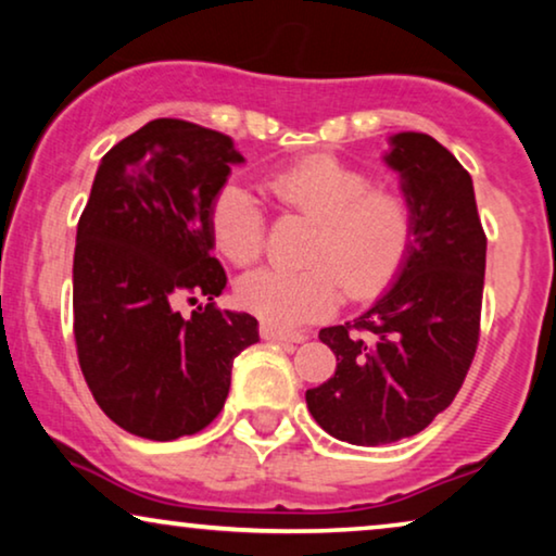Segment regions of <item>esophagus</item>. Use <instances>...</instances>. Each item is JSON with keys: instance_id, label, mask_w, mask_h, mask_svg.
<instances>
[{"instance_id": "esophagus-1", "label": "esophagus", "mask_w": 556, "mask_h": 556, "mask_svg": "<svg viewBox=\"0 0 556 556\" xmlns=\"http://www.w3.org/2000/svg\"><path fill=\"white\" fill-rule=\"evenodd\" d=\"M261 337L265 341H286V344H301V341H306L301 331H288V329H280V326H273V324H263L261 326Z\"/></svg>"}]
</instances>
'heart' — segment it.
<instances>
[{"label":"heart","instance_id":"obj_1","mask_svg":"<svg viewBox=\"0 0 556 556\" xmlns=\"http://www.w3.org/2000/svg\"><path fill=\"white\" fill-rule=\"evenodd\" d=\"M268 189L288 207L318 217L306 268H257L238 286V299L263 321L308 324L344 299L375 295L405 265L415 242V207L397 187H371V177L337 156H306L273 172ZM212 240L235 265L265 250V215L238 181L219 189L210 210Z\"/></svg>","mask_w":556,"mask_h":556}]
</instances>
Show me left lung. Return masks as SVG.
<instances>
[{
	"instance_id": "1",
	"label": "left lung",
	"mask_w": 556,
	"mask_h": 556,
	"mask_svg": "<svg viewBox=\"0 0 556 556\" xmlns=\"http://www.w3.org/2000/svg\"><path fill=\"white\" fill-rule=\"evenodd\" d=\"M415 207V242L392 286L346 326H326L337 371L306 392L337 440L382 445L417 435L451 405L481 324L485 235L473 179L428 134L390 136L382 156Z\"/></svg>"
}]
</instances>
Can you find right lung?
<instances>
[{"instance_id": "1", "label": "right lung", "mask_w": 556, "mask_h": 556, "mask_svg": "<svg viewBox=\"0 0 556 556\" xmlns=\"http://www.w3.org/2000/svg\"><path fill=\"white\" fill-rule=\"evenodd\" d=\"M245 159L230 136L179 118L149 121L101 159L73 257L75 344L105 415L149 440L194 435L230 392L232 362L257 321L219 311L227 276L210 210ZM208 299L192 319L179 300Z\"/></svg>"}]
</instances>
